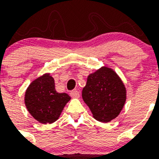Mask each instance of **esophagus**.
Segmentation results:
<instances>
[{
	"mask_svg": "<svg viewBox=\"0 0 159 159\" xmlns=\"http://www.w3.org/2000/svg\"><path fill=\"white\" fill-rule=\"evenodd\" d=\"M70 96L73 98H78L80 97V92L78 91H72V92H70Z\"/></svg>",
	"mask_w": 159,
	"mask_h": 159,
	"instance_id": "esophagus-1",
	"label": "esophagus"
}]
</instances>
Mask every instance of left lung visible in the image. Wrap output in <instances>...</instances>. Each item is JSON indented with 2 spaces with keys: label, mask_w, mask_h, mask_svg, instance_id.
I'll use <instances>...</instances> for the list:
<instances>
[{
  "label": "left lung",
  "mask_w": 159,
  "mask_h": 159,
  "mask_svg": "<svg viewBox=\"0 0 159 159\" xmlns=\"http://www.w3.org/2000/svg\"><path fill=\"white\" fill-rule=\"evenodd\" d=\"M126 88L112 68L102 67L88 75L82 99L97 120L107 123L116 119L126 101Z\"/></svg>",
  "instance_id": "8db88e82"
}]
</instances>
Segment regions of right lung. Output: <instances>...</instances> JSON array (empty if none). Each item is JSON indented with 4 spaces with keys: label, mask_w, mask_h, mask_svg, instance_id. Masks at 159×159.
Segmentation results:
<instances>
[{
    "label": "right lung",
    "mask_w": 159,
    "mask_h": 159,
    "mask_svg": "<svg viewBox=\"0 0 159 159\" xmlns=\"http://www.w3.org/2000/svg\"><path fill=\"white\" fill-rule=\"evenodd\" d=\"M71 97L55 90L54 79L44 73L29 85L25 94V104L31 116L42 124H52L59 118Z\"/></svg>",
    "instance_id": "add662e5"
}]
</instances>
